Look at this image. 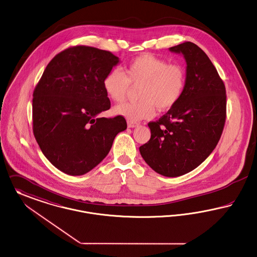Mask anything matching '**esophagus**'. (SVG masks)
I'll return each instance as SVG.
<instances>
[{"instance_id": "1", "label": "esophagus", "mask_w": 257, "mask_h": 257, "mask_svg": "<svg viewBox=\"0 0 257 257\" xmlns=\"http://www.w3.org/2000/svg\"><path fill=\"white\" fill-rule=\"evenodd\" d=\"M138 125V123L135 122H127V127H130V128H134L135 126H137Z\"/></svg>"}]
</instances>
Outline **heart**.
I'll use <instances>...</instances> for the list:
<instances>
[{
    "label": "heart",
    "mask_w": 257,
    "mask_h": 257,
    "mask_svg": "<svg viewBox=\"0 0 257 257\" xmlns=\"http://www.w3.org/2000/svg\"><path fill=\"white\" fill-rule=\"evenodd\" d=\"M131 85H141L140 100L124 102L113 111L131 122H138L152 118L155 107L167 111L175 106L185 90L186 73L181 66L146 53L136 57L122 71L111 69L102 81L105 94L115 102L124 99Z\"/></svg>",
    "instance_id": "1"
}]
</instances>
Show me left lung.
I'll return each mask as SVG.
<instances>
[{
    "mask_svg": "<svg viewBox=\"0 0 257 257\" xmlns=\"http://www.w3.org/2000/svg\"><path fill=\"white\" fill-rule=\"evenodd\" d=\"M186 60V86L174 107L149 122L151 138L139 151L149 166L178 177L199 166L216 148L226 117L225 87L200 47L184 42L170 47Z\"/></svg>",
    "mask_w": 257,
    "mask_h": 257,
    "instance_id": "left-lung-1",
    "label": "left lung"
}]
</instances>
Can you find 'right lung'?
<instances>
[{
	"instance_id": "right-lung-1",
	"label": "right lung",
	"mask_w": 257,
	"mask_h": 257,
	"mask_svg": "<svg viewBox=\"0 0 257 257\" xmlns=\"http://www.w3.org/2000/svg\"><path fill=\"white\" fill-rule=\"evenodd\" d=\"M120 59L109 51L74 46L47 65L33 98V131L45 158L71 176L91 171L126 128L122 116L98 118L110 108L102 81Z\"/></svg>"
}]
</instances>
